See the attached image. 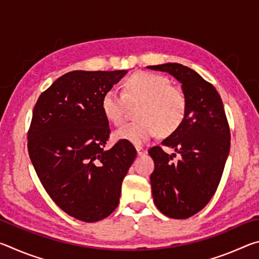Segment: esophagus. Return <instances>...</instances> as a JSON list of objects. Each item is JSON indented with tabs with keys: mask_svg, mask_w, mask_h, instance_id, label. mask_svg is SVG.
<instances>
[{
	"mask_svg": "<svg viewBox=\"0 0 259 259\" xmlns=\"http://www.w3.org/2000/svg\"><path fill=\"white\" fill-rule=\"evenodd\" d=\"M136 150H137V154H138V155L146 154V150H145V148H143V147H140V146H137V147H136Z\"/></svg>",
	"mask_w": 259,
	"mask_h": 259,
	"instance_id": "1",
	"label": "esophagus"
}]
</instances>
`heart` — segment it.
I'll return each instance as SVG.
<instances>
[{"label": "heart", "instance_id": "1", "mask_svg": "<svg viewBox=\"0 0 259 259\" xmlns=\"http://www.w3.org/2000/svg\"><path fill=\"white\" fill-rule=\"evenodd\" d=\"M126 103H140L136 111L138 121L115 131L114 138L134 145H143L157 135H171L185 121L186 96L177 87L170 85L166 77L151 72H138L122 84V94L108 90L103 95L100 107L112 124H123Z\"/></svg>", "mask_w": 259, "mask_h": 259}]
</instances>
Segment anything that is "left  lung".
I'll return each mask as SVG.
<instances>
[{
  "instance_id": "1",
  "label": "left lung",
  "mask_w": 259,
  "mask_h": 259,
  "mask_svg": "<svg viewBox=\"0 0 259 259\" xmlns=\"http://www.w3.org/2000/svg\"><path fill=\"white\" fill-rule=\"evenodd\" d=\"M166 72L182 83L186 96L185 121L162 142L179 154L152 147L151 175L156 208L170 218L186 219L202 210L221 182L231 146V133L222 98L214 87L192 68L177 63L147 66Z\"/></svg>"
}]
</instances>
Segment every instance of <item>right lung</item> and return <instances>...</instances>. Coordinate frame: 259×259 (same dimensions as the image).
I'll return each mask as SVG.
<instances>
[{
  "instance_id": "right-lung-1",
  "label": "right lung",
  "mask_w": 259,
  "mask_h": 259,
  "mask_svg": "<svg viewBox=\"0 0 259 259\" xmlns=\"http://www.w3.org/2000/svg\"><path fill=\"white\" fill-rule=\"evenodd\" d=\"M126 71H73L38 97L28 130V154L50 198L69 216L102 221L120 202L121 185L137 152L119 140L105 148L108 120L100 102Z\"/></svg>"
}]
</instances>
